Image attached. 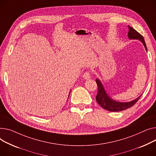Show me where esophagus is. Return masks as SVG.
<instances>
[{"instance_id":"34e87169","label":"esophagus","mask_w":156,"mask_h":156,"mask_svg":"<svg viewBox=\"0 0 156 156\" xmlns=\"http://www.w3.org/2000/svg\"><path fill=\"white\" fill-rule=\"evenodd\" d=\"M82 77H83V78L86 80H87V79H89L90 78V74L89 72H85L84 74H83V76H82Z\"/></svg>"}]
</instances>
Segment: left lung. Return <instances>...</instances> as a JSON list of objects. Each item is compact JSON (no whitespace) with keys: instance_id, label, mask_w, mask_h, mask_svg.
I'll return each mask as SVG.
<instances>
[{"instance_id":"left-lung-1","label":"left lung","mask_w":156,"mask_h":156,"mask_svg":"<svg viewBox=\"0 0 156 156\" xmlns=\"http://www.w3.org/2000/svg\"><path fill=\"white\" fill-rule=\"evenodd\" d=\"M129 33H128V36H129V39L140 40L144 44V47L146 51H147V47H146V44L145 43L143 36L130 26H129ZM96 82L97 83L98 89V94L96 97V101L103 108L109 112H121L133 106L142 96L141 94L139 97L130 102H118L109 97V96L107 94L106 92L105 88L103 87L101 82V81L98 79H96Z\"/></svg>"}]
</instances>
